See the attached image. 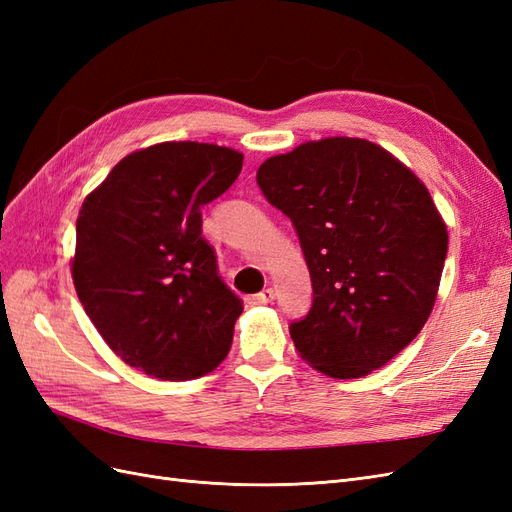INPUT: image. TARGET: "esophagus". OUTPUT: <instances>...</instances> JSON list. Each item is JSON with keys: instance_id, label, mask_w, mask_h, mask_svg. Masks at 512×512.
Segmentation results:
<instances>
[{"instance_id": "34e87169", "label": "esophagus", "mask_w": 512, "mask_h": 512, "mask_svg": "<svg viewBox=\"0 0 512 512\" xmlns=\"http://www.w3.org/2000/svg\"><path fill=\"white\" fill-rule=\"evenodd\" d=\"M275 299V290L273 288H265L258 294H252L250 297V303L252 305H265V303H271Z\"/></svg>"}]
</instances>
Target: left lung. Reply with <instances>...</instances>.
Here are the masks:
<instances>
[{"label": "left lung", "instance_id": "1", "mask_svg": "<svg viewBox=\"0 0 512 512\" xmlns=\"http://www.w3.org/2000/svg\"><path fill=\"white\" fill-rule=\"evenodd\" d=\"M256 181L290 218L312 277V307L290 324L301 359L339 380L389 363L425 327L448 250L423 181L348 136L273 156Z\"/></svg>", "mask_w": 512, "mask_h": 512}]
</instances>
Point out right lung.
Segmentation results:
<instances>
[{"instance_id":"1","label":"right lung","mask_w":512,"mask_h":512,"mask_svg":"<svg viewBox=\"0 0 512 512\" xmlns=\"http://www.w3.org/2000/svg\"><path fill=\"white\" fill-rule=\"evenodd\" d=\"M241 166L230 147L158 143L123 158L79 211V301L108 348L151 378H200L230 350L243 303L222 282L200 209Z\"/></svg>"}]
</instances>
